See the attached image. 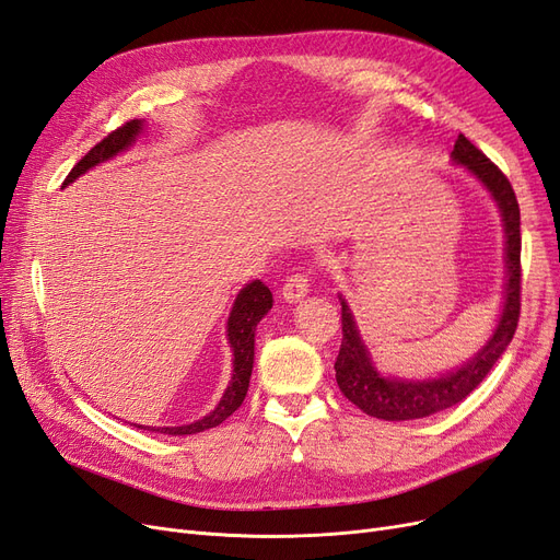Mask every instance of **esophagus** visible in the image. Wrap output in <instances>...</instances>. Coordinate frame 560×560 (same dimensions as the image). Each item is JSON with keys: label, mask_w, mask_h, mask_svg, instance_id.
Instances as JSON below:
<instances>
[{"label": "esophagus", "mask_w": 560, "mask_h": 560, "mask_svg": "<svg viewBox=\"0 0 560 560\" xmlns=\"http://www.w3.org/2000/svg\"><path fill=\"white\" fill-rule=\"evenodd\" d=\"M306 293H310V279H306V275H293L291 279H285L283 291H281V295L288 304L304 300Z\"/></svg>", "instance_id": "obj_1"}]
</instances>
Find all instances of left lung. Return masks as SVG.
I'll list each match as a JSON object with an SVG mask.
<instances>
[{
    "mask_svg": "<svg viewBox=\"0 0 560 560\" xmlns=\"http://www.w3.org/2000/svg\"><path fill=\"white\" fill-rule=\"evenodd\" d=\"M451 160L477 178L500 211L504 232V291L500 314L491 337L463 365L438 376L405 378L384 374L376 368L347 298L339 295L341 335L345 337H341L339 355L335 360L337 386L358 409H363L368 417L374 419L411 421L458 405L493 370L516 332L521 312V213L516 195L508 176L465 135H458Z\"/></svg>",
    "mask_w": 560,
    "mask_h": 560,
    "instance_id": "obj_1",
    "label": "left lung"
}]
</instances>
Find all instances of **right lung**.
Returning <instances> with one entry per match:
<instances>
[{"mask_svg":"<svg viewBox=\"0 0 560 560\" xmlns=\"http://www.w3.org/2000/svg\"><path fill=\"white\" fill-rule=\"evenodd\" d=\"M147 128V120L135 118L130 122H125L122 128L114 130L109 137H104L97 147L90 149L77 165L74 170L69 172V176L65 178L62 186L74 184L79 176H83L88 170H93L102 162L116 158L118 153L128 151L132 143L139 139V135ZM272 293H269V288L256 279L246 283L242 291L234 298V304L230 310L228 316V345L232 351V376H230V384L223 393L221 402L215 405L207 417L197 419L192 423L186 425H139L143 430H151V432H162V435H197V432H205L209 428L221 425L232 411H237L240 405L246 398V390H248V382H250V372H254V355H256V328L258 323L262 320V316L272 310Z\"/></svg>","mask_w":560,"mask_h":560,"instance_id":"right-lung-1","label":"right lung"}]
</instances>
